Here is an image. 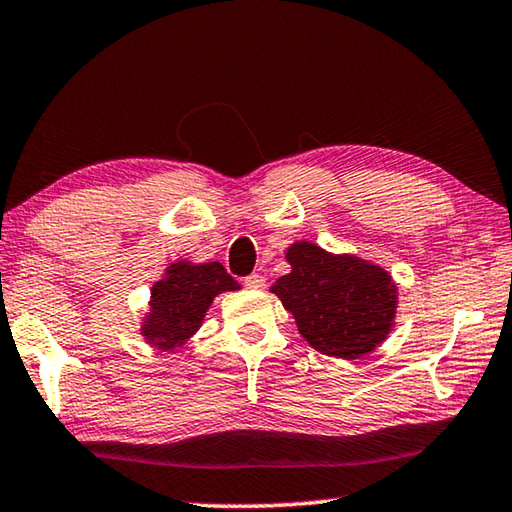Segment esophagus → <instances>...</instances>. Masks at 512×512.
Masks as SVG:
<instances>
[{
  "mask_svg": "<svg viewBox=\"0 0 512 512\" xmlns=\"http://www.w3.org/2000/svg\"><path fill=\"white\" fill-rule=\"evenodd\" d=\"M244 287H246V289H255V291H259V289H264V287H266V280H264L262 275L253 273V275L244 277Z\"/></svg>",
  "mask_w": 512,
  "mask_h": 512,
  "instance_id": "esophagus-1",
  "label": "esophagus"
}]
</instances>
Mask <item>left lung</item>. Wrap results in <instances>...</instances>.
Returning a JSON list of instances; mask_svg holds the SVG:
<instances>
[{
    "mask_svg": "<svg viewBox=\"0 0 512 512\" xmlns=\"http://www.w3.org/2000/svg\"><path fill=\"white\" fill-rule=\"evenodd\" d=\"M291 273L271 291L296 318L311 348L336 359H359L391 332L397 287L384 268L354 255H332L309 241L287 250Z\"/></svg>",
    "mask_w": 512,
    "mask_h": 512,
    "instance_id": "left-lung-1",
    "label": "left lung"
}]
</instances>
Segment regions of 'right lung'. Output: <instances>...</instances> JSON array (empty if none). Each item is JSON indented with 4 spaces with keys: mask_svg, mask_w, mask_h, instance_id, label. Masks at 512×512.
Returning <instances> with one entry per match:
<instances>
[{
    "mask_svg": "<svg viewBox=\"0 0 512 512\" xmlns=\"http://www.w3.org/2000/svg\"><path fill=\"white\" fill-rule=\"evenodd\" d=\"M239 284L219 262H176L151 289V311L142 323V336L162 350H176L201 327L205 311L223 291Z\"/></svg>",
    "mask_w": 512,
    "mask_h": 512,
    "instance_id": "add662e5",
    "label": "right lung"
}]
</instances>
